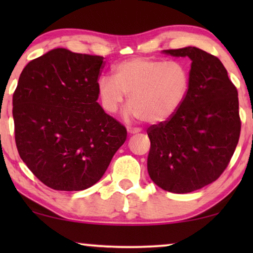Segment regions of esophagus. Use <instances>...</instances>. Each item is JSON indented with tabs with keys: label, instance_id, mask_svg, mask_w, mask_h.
Segmentation results:
<instances>
[{
	"label": "esophagus",
	"instance_id": "34e87169",
	"mask_svg": "<svg viewBox=\"0 0 253 253\" xmlns=\"http://www.w3.org/2000/svg\"><path fill=\"white\" fill-rule=\"evenodd\" d=\"M140 131H141L140 127H131V126L127 127V132L131 133V134L138 133V132H140Z\"/></svg>",
	"mask_w": 253,
	"mask_h": 253
}]
</instances>
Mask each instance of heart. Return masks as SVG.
<instances>
[{"label": "heart", "mask_w": 253, "mask_h": 253, "mask_svg": "<svg viewBox=\"0 0 253 253\" xmlns=\"http://www.w3.org/2000/svg\"><path fill=\"white\" fill-rule=\"evenodd\" d=\"M189 85V70L182 62L133 57L116 64L113 78L100 77L96 89L107 113H116L127 95V116L159 123L177 112Z\"/></svg>", "instance_id": "obj_1"}]
</instances>
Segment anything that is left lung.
Wrapping results in <instances>:
<instances>
[{"instance_id": "1", "label": "left lung", "mask_w": 253, "mask_h": 253, "mask_svg": "<svg viewBox=\"0 0 253 253\" xmlns=\"http://www.w3.org/2000/svg\"><path fill=\"white\" fill-rule=\"evenodd\" d=\"M165 53L192 61L190 85L177 112L147 129V170L161 189L188 193L216 181L230 162L241 133L238 93L214 55L196 47Z\"/></svg>"}]
</instances>
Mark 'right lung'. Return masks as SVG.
Listing matches in <instances>:
<instances>
[{
  "label": "right lung",
  "instance_id": "right-lung-1",
  "mask_svg": "<svg viewBox=\"0 0 253 253\" xmlns=\"http://www.w3.org/2000/svg\"><path fill=\"white\" fill-rule=\"evenodd\" d=\"M102 56L56 48L27 63L12 96L19 157L48 188L81 191L102 177L126 129L98 103Z\"/></svg>",
  "mask_w": 253,
  "mask_h": 253
}]
</instances>
